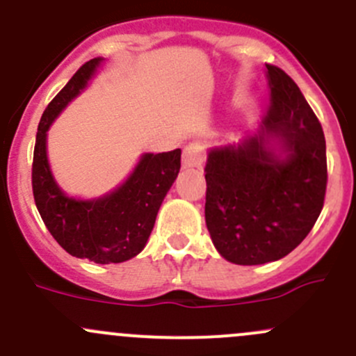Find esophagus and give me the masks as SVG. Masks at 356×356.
<instances>
[{
  "instance_id": "esophagus-1",
  "label": "esophagus",
  "mask_w": 356,
  "mask_h": 356,
  "mask_svg": "<svg viewBox=\"0 0 356 356\" xmlns=\"http://www.w3.org/2000/svg\"><path fill=\"white\" fill-rule=\"evenodd\" d=\"M204 152L203 146L200 143H189L184 148V153H182V165L186 168H196L203 165Z\"/></svg>"
}]
</instances>
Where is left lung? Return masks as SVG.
Instances as JSON below:
<instances>
[{
    "mask_svg": "<svg viewBox=\"0 0 356 356\" xmlns=\"http://www.w3.org/2000/svg\"><path fill=\"white\" fill-rule=\"evenodd\" d=\"M270 106L260 131L208 155L204 220L215 248L238 265L291 253L317 222L327 189L325 138L296 82L267 63ZM282 141L286 158L264 148Z\"/></svg>",
    "mask_w": 356,
    "mask_h": 356,
    "instance_id": "8db88e82",
    "label": "left lung"
}]
</instances>
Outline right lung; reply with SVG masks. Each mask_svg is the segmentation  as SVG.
I'll list each match as a JSON object with an SVG mask.
<instances>
[{
  "label": "right lung",
  "mask_w": 356,
  "mask_h": 356,
  "mask_svg": "<svg viewBox=\"0 0 356 356\" xmlns=\"http://www.w3.org/2000/svg\"><path fill=\"white\" fill-rule=\"evenodd\" d=\"M98 63L99 58L86 62L42 113L32 160V193L42 222L67 253L95 264H120L148 241L161 201L181 170V149L145 155L131 177L105 198L81 201L60 191L46 156V132L88 84Z\"/></svg>",
  "instance_id": "1"
}]
</instances>
